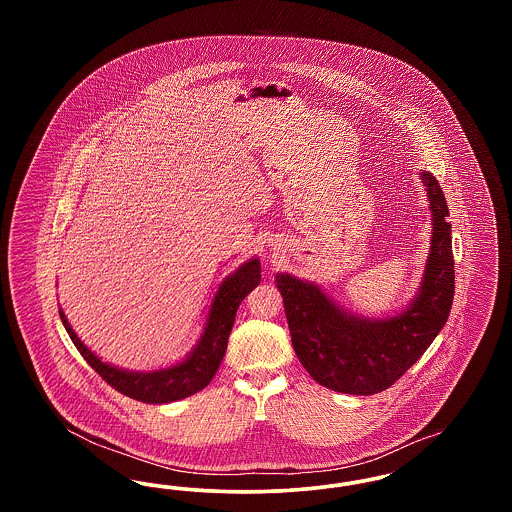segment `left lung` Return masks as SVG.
<instances>
[{"instance_id":"1","label":"left lung","mask_w":512,"mask_h":512,"mask_svg":"<svg viewBox=\"0 0 512 512\" xmlns=\"http://www.w3.org/2000/svg\"><path fill=\"white\" fill-rule=\"evenodd\" d=\"M432 211V242L413 303L395 317H355L313 282L276 274L299 363L328 390L374 395L388 390L436 340L455 293V263L445 195L420 172Z\"/></svg>"}]
</instances>
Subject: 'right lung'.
<instances>
[{"label": "right lung", "instance_id": "right-lung-1", "mask_svg": "<svg viewBox=\"0 0 512 512\" xmlns=\"http://www.w3.org/2000/svg\"><path fill=\"white\" fill-rule=\"evenodd\" d=\"M261 282V263L259 259H249L234 274L224 278L220 284L219 292L215 295L207 324L199 341L195 343L190 355L169 366L151 372H132L122 370L117 366L103 363L96 353H92L80 338L74 334L69 320L63 311H59L65 330L69 332L76 349L84 357V361L92 366L99 376L117 391L128 395L130 399L142 403H172L184 397H190L197 391L203 390L219 370L220 361L226 353L228 336L234 326L236 311L245 295L257 288Z\"/></svg>", "mask_w": 512, "mask_h": 512}]
</instances>
